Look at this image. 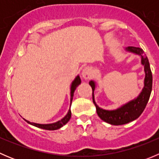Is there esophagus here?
<instances>
[{
    "label": "esophagus",
    "instance_id": "34e87169",
    "mask_svg": "<svg viewBox=\"0 0 159 159\" xmlns=\"http://www.w3.org/2000/svg\"><path fill=\"white\" fill-rule=\"evenodd\" d=\"M91 70L89 68H84L82 70V77L84 79H89L91 77Z\"/></svg>",
    "mask_w": 159,
    "mask_h": 159
}]
</instances>
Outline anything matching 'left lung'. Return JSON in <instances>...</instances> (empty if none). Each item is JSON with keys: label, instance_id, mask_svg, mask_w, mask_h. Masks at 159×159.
<instances>
[{"label": "left lung", "instance_id": "8db88e82", "mask_svg": "<svg viewBox=\"0 0 159 159\" xmlns=\"http://www.w3.org/2000/svg\"><path fill=\"white\" fill-rule=\"evenodd\" d=\"M126 50L142 56V64L145 67V86L137 98L131 101L129 103L116 110L107 111L102 109L96 105L94 100V91L95 89V84L92 81L89 82V84L92 89V99L96 107L98 115L101 119L105 121V122L114 125L127 124L130 121H134L136 118H139L146 107L152 89V74L146 54H144V51L140 48L130 46V47H128Z\"/></svg>", "mask_w": 159, "mask_h": 159}]
</instances>
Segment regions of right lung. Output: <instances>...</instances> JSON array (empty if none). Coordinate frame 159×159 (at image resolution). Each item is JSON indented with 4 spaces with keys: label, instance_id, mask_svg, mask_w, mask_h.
<instances>
[{
    "label": "right lung",
    "instance_id": "right-lung-1",
    "mask_svg": "<svg viewBox=\"0 0 159 159\" xmlns=\"http://www.w3.org/2000/svg\"><path fill=\"white\" fill-rule=\"evenodd\" d=\"M81 84V78H79V76H77L76 78L75 79V81L72 82L71 87H70V105H71V102L72 99H73V95L74 92H75V89L78 87L79 84ZM70 117H71V111H70V109L68 111V114L66 115V116L65 118H62L61 121H57L55 123H53V124H48V125H41V124H37V123H33L30 122V121H27L28 123L32 125H34L36 127L40 128V129H43L45 130H57L60 128H61L62 126L65 125L67 122H68V121L70 120Z\"/></svg>",
    "mask_w": 159,
    "mask_h": 159
}]
</instances>
